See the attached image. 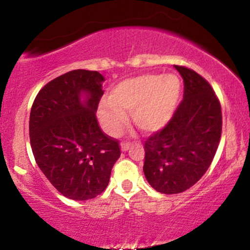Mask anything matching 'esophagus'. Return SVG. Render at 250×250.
Returning a JSON list of instances; mask_svg holds the SVG:
<instances>
[{
  "instance_id": "esophagus-1",
  "label": "esophagus",
  "mask_w": 250,
  "mask_h": 250,
  "mask_svg": "<svg viewBox=\"0 0 250 250\" xmlns=\"http://www.w3.org/2000/svg\"><path fill=\"white\" fill-rule=\"evenodd\" d=\"M129 147H130V142H127V141H123L121 142V149L123 151L128 150Z\"/></svg>"
}]
</instances>
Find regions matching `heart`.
I'll use <instances>...</instances> for the list:
<instances>
[{"instance_id": "heart-1", "label": "heart", "mask_w": 250, "mask_h": 250, "mask_svg": "<svg viewBox=\"0 0 250 250\" xmlns=\"http://www.w3.org/2000/svg\"><path fill=\"white\" fill-rule=\"evenodd\" d=\"M180 89V81L175 75L146 74L125 80L111 89L109 101L100 103V121L109 134L116 135L127 125L125 113H130L141 130H160L173 116Z\"/></svg>"}]
</instances>
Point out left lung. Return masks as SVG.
Wrapping results in <instances>:
<instances>
[{
	"instance_id": "obj_1",
	"label": "left lung",
	"mask_w": 250,
	"mask_h": 250,
	"mask_svg": "<svg viewBox=\"0 0 250 250\" xmlns=\"http://www.w3.org/2000/svg\"><path fill=\"white\" fill-rule=\"evenodd\" d=\"M185 82L183 100L165 128L145 142L146 179L155 190L179 194L193 187L213 162L222 131V111L205 77L174 65Z\"/></svg>"
}]
</instances>
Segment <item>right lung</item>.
<instances>
[{
	"label": "right lung",
	"instance_id": "obj_1",
	"mask_svg": "<svg viewBox=\"0 0 250 250\" xmlns=\"http://www.w3.org/2000/svg\"><path fill=\"white\" fill-rule=\"evenodd\" d=\"M97 71L76 69L51 80L30 111L29 136L42 173L63 196L84 201L107 188L121 155L119 141L102 131L96 110L104 91ZM81 92L87 100L81 103Z\"/></svg>",
	"mask_w": 250,
	"mask_h": 250
}]
</instances>
